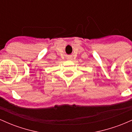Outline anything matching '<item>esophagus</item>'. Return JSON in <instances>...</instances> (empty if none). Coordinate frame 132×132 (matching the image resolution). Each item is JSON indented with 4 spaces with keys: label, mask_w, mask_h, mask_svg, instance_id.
<instances>
[{
    "label": "esophagus",
    "mask_w": 132,
    "mask_h": 132,
    "mask_svg": "<svg viewBox=\"0 0 132 132\" xmlns=\"http://www.w3.org/2000/svg\"><path fill=\"white\" fill-rule=\"evenodd\" d=\"M70 59H71V58H70Z\"/></svg>",
    "instance_id": "1"
}]
</instances>
